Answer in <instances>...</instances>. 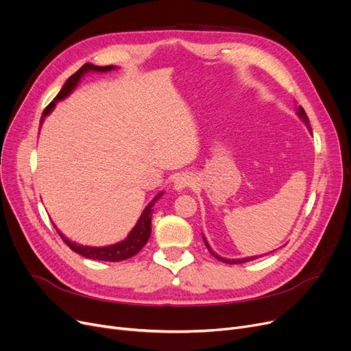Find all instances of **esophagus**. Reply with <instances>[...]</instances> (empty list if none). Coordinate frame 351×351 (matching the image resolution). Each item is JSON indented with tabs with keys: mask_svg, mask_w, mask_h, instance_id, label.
<instances>
[{
	"mask_svg": "<svg viewBox=\"0 0 351 351\" xmlns=\"http://www.w3.org/2000/svg\"><path fill=\"white\" fill-rule=\"evenodd\" d=\"M192 182H193V179H192V176H189L188 173L178 175V176L175 178V180H173V189H175L176 192L184 191V189H186L188 186L192 185Z\"/></svg>",
	"mask_w": 351,
	"mask_h": 351,
	"instance_id": "obj_1",
	"label": "esophagus"
}]
</instances>
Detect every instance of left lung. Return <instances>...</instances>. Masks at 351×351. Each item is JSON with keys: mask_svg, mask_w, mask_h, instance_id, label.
<instances>
[{"mask_svg": "<svg viewBox=\"0 0 351 351\" xmlns=\"http://www.w3.org/2000/svg\"><path fill=\"white\" fill-rule=\"evenodd\" d=\"M297 116L301 119V121H302V123L304 125H306L307 126V129H308V132L310 133H313L311 132V126H310V120H308V117H307V113L306 112H304V109L301 108V106H300V108L297 109ZM202 238H204V242H205V245H206V248H208V251L213 255V256H215L217 258V260H219V261H222V263H225V264H243V263H250V261H254V260H256V255H254V256H245V258H239V260H226V258H223V256H219L218 254H215V252H213L212 251V248L209 247V243H208V241H206V238L202 235Z\"/></svg>", "mask_w": 351, "mask_h": 351, "instance_id": "1", "label": "left lung"}]
</instances>
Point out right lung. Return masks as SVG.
I'll return each instance as SVG.
<instances>
[{
    "instance_id": "obj_1",
    "label": "right lung",
    "mask_w": 351,
    "mask_h": 351,
    "mask_svg": "<svg viewBox=\"0 0 351 351\" xmlns=\"http://www.w3.org/2000/svg\"><path fill=\"white\" fill-rule=\"evenodd\" d=\"M117 67L114 66H95V64H84L80 70L75 71L73 75L67 79V82L64 83V86L62 87V90L58 91V95L54 97V100L47 106V109L44 110L43 117H41V123L44 121V119L47 117L56 108V104L58 101L64 100L66 97H69L73 90L77 87V84L80 83V80L84 77L87 73H108L112 70H116ZM163 192H159L154 199L149 202V205L143 209L142 215L139 217L138 222L133 226V230L129 232V235L120 242L112 243V245H104V247H88V245H82V243L73 242L70 241L62 231L57 230V226L54 225V228L57 230L58 235L63 238V241L70 247V250H73L74 252H77L80 255H83L84 258H88V260H97V261H109V263H117V261H125L128 258L138 254L143 247L145 243L147 242L150 232H152V212H154V205L158 202L159 197H162Z\"/></svg>"
}]
</instances>
